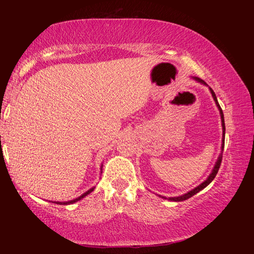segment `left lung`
I'll return each mask as SVG.
<instances>
[{
	"label": "left lung",
	"instance_id": "1",
	"mask_svg": "<svg viewBox=\"0 0 254 254\" xmlns=\"http://www.w3.org/2000/svg\"><path fill=\"white\" fill-rule=\"evenodd\" d=\"M193 78H194L195 80H197L198 82H200V83H202V84H206V83H205L202 79H200V78H198V77H193ZM206 86H207V84H206ZM210 91H211V93H212V96H213V98H214L215 103H216V106L218 107V110H219V113H220V118H221V125H222V144H221V153L219 155L218 160L216 161V163H215L214 168H213L212 173L210 174V176L207 177L206 180H204L201 184H199V186H198L197 188L193 189L191 190L188 191L187 194H183V195H181V196H179V197H170V198H166V197H163V196L159 195V197H161V198L167 199V200H171V201H183V200H187V199L190 198L191 196H194L195 194H197V193H198V191H200V190H203L205 187L209 186V184L213 181V179L215 178V177H216V175H217V173H218V170H219L220 164H221V159H222V150H224V146H225V133H226V127H225L224 113H222V110H221L220 106H219V104H218V101H217V98H216V95H215L214 91H213L211 88H210Z\"/></svg>",
	"mask_w": 254,
	"mask_h": 254
}]
</instances>
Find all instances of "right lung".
I'll list each match as a JSON object with an SVG mask.
<instances>
[{
	"label": "right lung",
	"instance_id": "add662e5",
	"mask_svg": "<svg viewBox=\"0 0 254 254\" xmlns=\"http://www.w3.org/2000/svg\"><path fill=\"white\" fill-rule=\"evenodd\" d=\"M102 167L103 166H101V171H103L102 170ZM102 173V172H101ZM94 189L95 188H92V189H90L89 190H87L86 191V193H83L81 196H79V197H77V198H75V199H73V200H70V201H63V202H60V201H54V203H57V204H72V203H74V202H77V201H79L80 200V199H82V198H84V197H86L87 195H89L90 193H91V191H93L94 190Z\"/></svg>",
	"mask_w": 254,
	"mask_h": 254
}]
</instances>
